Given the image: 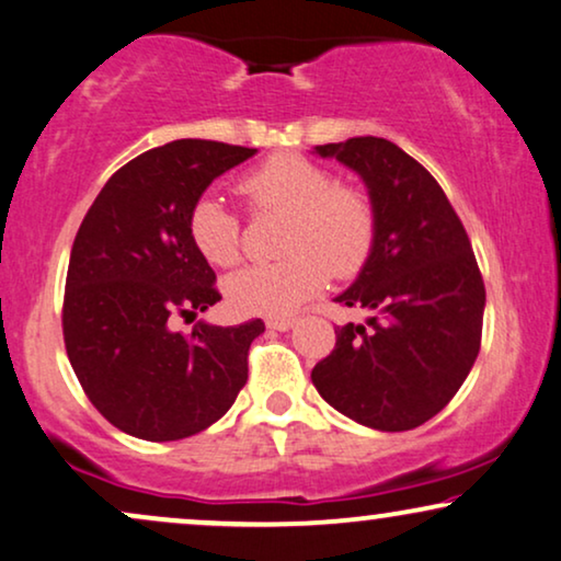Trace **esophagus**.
Masks as SVG:
<instances>
[{
	"mask_svg": "<svg viewBox=\"0 0 561 561\" xmlns=\"http://www.w3.org/2000/svg\"><path fill=\"white\" fill-rule=\"evenodd\" d=\"M265 324L271 327V330H280V332H286V330H290V327L296 324V319H294V317H288V314H273V317H267V319H265Z\"/></svg>",
	"mask_w": 561,
	"mask_h": 561,
	"instance_id": "1",
	"label": "esophagus"
}]
</instances>
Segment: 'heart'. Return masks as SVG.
Listing matches in <instances>:
<instances>
[{"label": "heart", "mask_w": 561, "mask_h": 561, "mask_svg": "<svg viewBox=\"0 0 561 561\" xmlns=\"http://www.w3.org/2000/svg\"><path fill=\"white\" fill-rule=\"evenodd\" d=\"M252 210L286 214L278 263L250 265L227 280L239 311L283 314L296 309L334 278H353L376 244V206L366 187L337 183L314 159L280 151L239 180ZM191 242L206 263L234 267L242 260L239 221L214 195H201L187 216Z\"/></svg>", "instance_id": "obj_1"}]
</instances>
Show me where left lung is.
I'll use <instances>...</instances> for the list:
<instances>
[{
  "label": "left lung",
  "mask_w": 561,
  "mask_h": 561,
  "mask_svg": "<svg viewBox=\"0 0 561 561\" xmlns=\"http://www.w3.org/2000/svg\"><path fill=\"white\" fill-rule=\"evenodd\" d=\"M317 154L368 185L376 244L358 280L334 298L374 317L334 330V351L311 381L355 423L412 431L454 399L482 345L484 280L474 250L438 180L397 144L358 136Z\"/></svg>",
  "instance_id": "8db88e82"
}]
</instances>
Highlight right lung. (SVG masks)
I'll use <instances>...</instances> for the list:
<instances>
[{
	"label": "right lung",
	"instance_id": "right-lung-1",
	"mask_svg": "<svg viewBox=\"0 0 561 561\" xmlns=\"http://www.w3.org/2000/svg\"><path fill=\"white\" fill-rule=\"evenodd\" d=\"M257 149L180 138L107 180L71 247L64 345L84 394L107 423L144 440H180L214 425L247 383L263 319L195 322L221 301L216 273L191 242L187 216L218 174Z\"/></svg>",
	"mask_w": 561,
	"mask_h": 561
}]
</instances>
